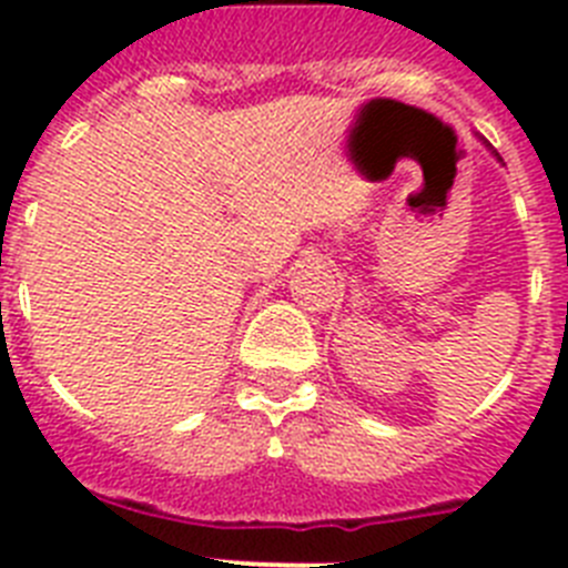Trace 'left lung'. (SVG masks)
I'll return each instance as SVG.
<instances>
[{"mask_svg": "<svg viewBox=\"0 0 568 568\" xmlns=\"http://www.w3.org/2000/svg\"><path fill=\"white\" fill-rule=\"evenodd\" d=\"M484 144H486V142H484ZM486 148H489V150H491V144H486ZM491 155H495V159H498V162H500V164H504V159H500V155H498V153H495V150H491Z\"/></svg>", "mask_w": 568, "mask_h": 568, "instance_id": "1", "label": "left lung"}]
</instances>
